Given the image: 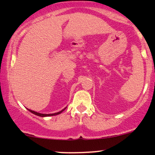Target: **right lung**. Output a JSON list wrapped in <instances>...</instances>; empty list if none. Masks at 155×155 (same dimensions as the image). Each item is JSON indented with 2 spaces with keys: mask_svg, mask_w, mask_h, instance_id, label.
I'll list each match as a JSON object with an SVG mask.
<instances>
[{
  "mask_svg": "<svg viewBox=\"0 0 155 155\" xmlns=\"http://www.w3.org/2000/svg\"><path fill=\"white\" fill-rule=\"evenodd\" d=\"M67 108V107H66ZM66 108H64V109H62L61 111H60V112H56V113H52V114H43V113H39V112H35V111H33V110H31V109H28V111L31 112V113L34 114V115H38V116H40V117H46V116H52V115H59V114L61 113L62 112H63L64 110H65L66 109Z\"/></svg>",
  "mask_w": 155,
  "mask_h": 155,
  "instance_id": "right-lung-1",
  "label": "right lung"
}]
</instances>
